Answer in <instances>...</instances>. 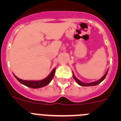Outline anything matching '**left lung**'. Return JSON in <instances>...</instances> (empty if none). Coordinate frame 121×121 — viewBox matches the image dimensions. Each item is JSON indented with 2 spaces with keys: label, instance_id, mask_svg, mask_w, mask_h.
Returning <instances> with one entry per match:
<instances>
[{
  "label": "left lung",
  "instance_id": "1",
  "mask_svg": "<svg viewBox=\"0 0 121 121\" xmlns=\"http://www.w3.org/2000/svg\"><path fill=\"white\" fill-rule=\"evenodd\" d=\"M108 71V70H107V71L106 72V73L104 75V76L102 77L100 79H99V81H96V82H91V83H88V84H85V83H84V82H81V81H79V80L78 79H77L76 78V76H74V74L73 72V78L75 80L76 82L78 83V84L79 85H81V86H94V85H98V84H99L100 83V82H102V81H103L104 80V79L105 78V77H106L107 74V73Z\"/></svg>",
  "mask_w": 121,
  "mask_h": 121
}]
</instances>
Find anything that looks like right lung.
Instances as JSON below:
<instances>
[{
	"label": "right lung",
	"mask_w": 121,
	"mask_h": 121,
	"mask_svg": "<svg viewBox=\"0 0 121 121\" xmlns=\"http://www.w3.org/2000/svg\"><path fill=\"white\" fill-rule=\"evenodd\" d=\"M55 71H56V68H54L52 71L51 72V73L45 79L42 80H40V81H24V80H22L21 79L18 78L14 74V77L17 79L18 81L19 82H21V84H23V85H25V86H28V87H30V88H42L43 86H46L48 84H50V82H51V80L53 79V77L54 76V74H55Z\"/></svg>",
	"instance_id": "obj_1"
}]
</instances>
